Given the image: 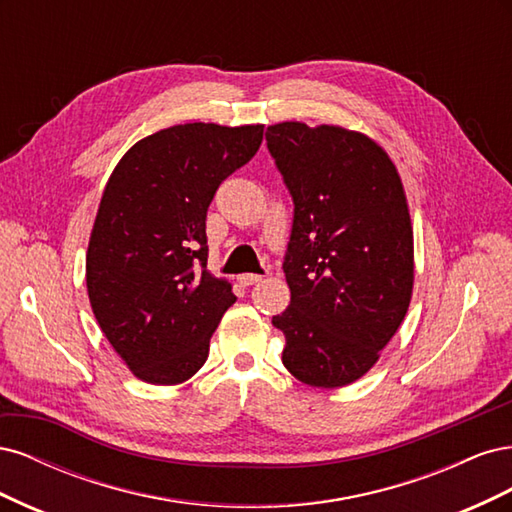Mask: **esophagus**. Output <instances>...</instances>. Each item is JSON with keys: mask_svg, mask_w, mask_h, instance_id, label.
Listing matches in <instances>:
<instances>
[{"mask_svg": "<svg viewBox=\"0 0 512 512\" xmlns=\"http://www.w3.org/2000/svg\"><path fill=\"white\" fill-rule=\"evenodd\" d=\"M262 277H265V275H258V273H243V275H239V282H241L243 286H252V284L262 282Z\"/></svg>", "mask_w": 512, "mask_h": 512, "instance_id": "34e87169", "label": "esophagus"}]
</instances>
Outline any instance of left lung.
Returning <instances> with one entry per match:
<instances>
[{"label":"left lung","instance_id":"1","mask_svg":"<svg viewBox=\"0 0 512 512\" xmlns=\"http://www.w3.org/2000/svg\"><path fill=\"white\" fill-rule=\"evenodd\" d=\"M265 136L294 205L290 305L273 316L286 335L282 361L297 380L337 389L374 367L408 312L414 245L404 185L361 132L284 121Z\"/></svg>","mask_w":512,"mask_h":512}]
</instances>
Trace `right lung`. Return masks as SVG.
<instances>
[{"label":"right lung","instance_id":"right-lung-1","mask_svg":"<svg viewBox=\"0 0 512 512\" xmlns=\"http://www.w3.org/2000/svg\"><path fill=\"white\" fill-rule=\"evenodd\" d=\"M265 126L185 123L138 141L108 179L87 250V292L102 333L136 378L179 384L209 356L237 301L207 271V209L250 162Z\"/></svg>","mask_w":512,"mask_h":512}]
</instances>
